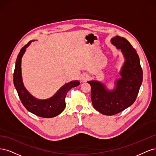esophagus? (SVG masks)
Instances as JSON below:
<instances>
[{
  "label": "esophagus",
  "instance_id": "obj_1",
  "mask_svg": "<svg viewBox=\"0 0 156 156\" xmlns=\"http://www.w3.org/2000/svg\"><path fill=\"white\" fill-rule=\"evenodd\" d=\"M88 75H86V74H84V75H82L81 76V78H80V79H81V81L82 82H84L86 81L87 80H88Z\"/></svg>",
  "mask_w": 156,
  "mask_h": 156
}]
</instances>
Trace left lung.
I'll list each match as a JSON object with an SVG mask.
<instances>
[{
  "mask_svg": "<svg viewBox=\"0 0 156 156\" xmlns=\"http://www.w3.org/2000/svg\"><path fill=\"white\" fill-rule=\"evenodd\" d=\"M120 49L125 61L120 70V78L115 81L113 90L98 81H90L91 100L94 108L104 115L111 116L130 107L135 102L143 82V69L135 49L124 37L116 36L111 40Z\"/></svg>",
  "mask_w": 156,
  "mask_h": 156,
  "instance_id": "8db88e82",
  "label": "left lung"
}]
</instances>
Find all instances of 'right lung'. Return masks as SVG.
<instances>
[{
	"label": "right lung",
	"mask_w": 156,
	"mask_h": 156,
	"mask_svg": "<svg viewBox=\"0 0 156 156\" xmlns=\"http://www.w3.org/2000/svg\"><path fill=\"white\" fill-rule=\"evenodd\" d=\"M31 40L21 49L16 62L13 73V84L23 105L29 112L43 118H53L62 112L66 107L65 98L69 90L80 84L78 81H72L61 87L54 95L46 100H40L33 96L24 86L21 74V58Z\"/></svg>",
	"instance_id": "add662e5"
}]
</instances>
